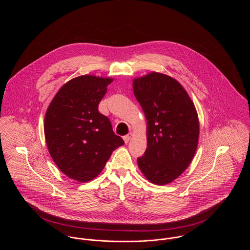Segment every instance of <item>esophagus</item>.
Here are the masks:
<instances>
[{"label": "esophagus", "mask_w": 250, "mask_h": 250, "mask_svg": "<svg viewBox=\"0 0 250 250\" xmlns=\"http://www.w3.org/2000/svg\"><path fill=\"white\" fill-rule=\"evenodd\" d=\"M133 137V134L132 133H129L128 135H126V136H124L123 137V140H124V142L125 143H128L130 142V140H131V138Z\"/></svg>", "instance_id": "esophagus-1"}]
</instances>
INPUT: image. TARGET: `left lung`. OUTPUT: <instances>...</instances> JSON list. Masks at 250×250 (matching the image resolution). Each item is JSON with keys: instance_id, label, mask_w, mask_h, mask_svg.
I'll return each mask as SVG.
<instances>
[{"instance_id": "left-lung-1", "label": "left lung", "mask_w": 250, "mask_h": 250, "mask_svg": "<svg viewBox=\"0 0 250 250\" xmlns=\"http://www.w3.org/2000/svg\"><path fill=\"white\" fill-rule=\"evenodd\" d=\"M134 94L147 121V148L138 165L146 179L164 186L188 168L199 139L196 108L182 84L151 72L133 81Z\"/></svg>"}]
</instances>
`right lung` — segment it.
<instances>
[{
	"mask_svg": "<svg viewBox=\"0 0 250 250\" xmlns=\"http://www.w3.org/2000/svg\"><path fill=\"white\" fill-rule=\"evenodd\" d=\"M112 81L76 77L60 88L45 114V140L53 161L62 173L81 183L98 176L111 153L124 144L98 110Z\"/></svg>",
	"mask_w": 250,
	"mask_h": 250,
	"instance_id": "obj_1",
	"label": "right lung"
}]
</instances>
